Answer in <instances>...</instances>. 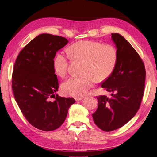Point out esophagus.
<instances>
[{
	"instance_id": "esophagus-1",
	"label": "esophagus",
	"mask_w": 157,
	"mask_h": 157,
	"mask_svg": "<svg viewBox=\"0 0 157 157\" xmlns=\"http://www.w3.org/2000/svg\"><path fill=\"white\" fill-rule=\"evenodd\" d=\"M84 98L83 96H80V97H76L75 98V100L76 101H80L81 100V99H82Z\"/></svg>"
}]
</instances>
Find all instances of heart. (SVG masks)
<instances>
[{
  "label": "heart",
  "instance_id": "heart-1",
  "mask_svg": "<svg viewBox=\"0 0 157 157\" xmlns=\"http://www.w3.org/2000/svg\"><path fill=\"white\" fill-rule=\"evenodd\" d=\"M70 55L84 63L81 72L83 75L70 77L62 84L65 94L75 96L86 94L97 80L102 81L107 78L115 69L118 59L117 49L113 44L90 40L78 41L67 50L56 54L54 67L60 77H65L68 72Z\"/></svg>",
  "mask_w": 157,
  "mask_h": 157
}]
</instances>
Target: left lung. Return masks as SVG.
<instances>
[{"mask_svg": "<svg viewBox=\"0 0 157 157\" xmlns=\"http://www.w3.org/2000/svg\"><path fill=\"white\" fill-rule=\"evenodd\" d=\"M118 59L112 74L101 84L111 96H98V107L93 119L101 130L113 131L126 124L135 116L143 99L145 68L138 53L124 37L112 33Z\"/></svg>", "mask_w": 157, "mask_h": 157, "instance_id": "1", "label": "left lung"}]
</instances>
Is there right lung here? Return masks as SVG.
<instances>
[{
    "instance_id": "1",
    "label": "right lung",
    "mask_w": 157,
    "mask_h": 157,
    "mask_svg": "<svg viewBox=\"0 0 157 157\" xmlns=\"http://www.w3.org/2000/svg\"><path fill=\"white\" fill-rule=\"evenodd\" d=\"M68 43L64 37L41 34L33 39L19 53L14 63L12 87L23 116L37 129L52 131L65 121L73 98L54 94L59 83L54 67L58 50ZM54 98V101H50Z\"/></svg>"
}]
</instances>
